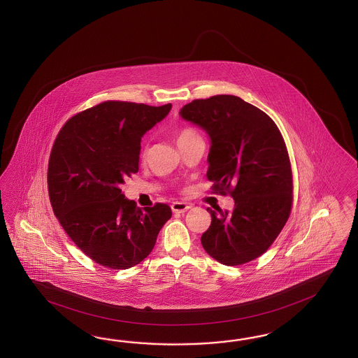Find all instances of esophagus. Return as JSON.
I'll return each mask as SVG.
<instances>
[{"instance_id":"esophagus-1","label":"esophagus","mask_w":358,"mask_h":358,"mask_svg":"<svg viewBox=\"0 0 358 358\" xmlns=\"http://www.w3.org/2000/svg\"><path fill=\"white\" fill-rule=\"evenodd\" d=\"M171 207H172V211L176 213V214H182V213L187 211L190 208V206L187 203H185V202H173Z\"/></svg>"}]
</instances>
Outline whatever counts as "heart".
Masks as SVG:
<instances>
[{
  "label": "heart",
  "instance_id": "b5f03b06",
  "mask_svg": "<svg viewBox=\"0 0 358 358\" xmlns=\"http://www.w3.org/2000/svg\"><path fill=\"white\" fill-rule=\"evenodd\" d=\"M195 135H196V132L193 129L182 127V129L177 131V134H176V141L180 143V141H185L187 138H192V136H195Z\"/></svg>",
  "mask_w": 358,
  "mask_h": 358
}]
</instances>
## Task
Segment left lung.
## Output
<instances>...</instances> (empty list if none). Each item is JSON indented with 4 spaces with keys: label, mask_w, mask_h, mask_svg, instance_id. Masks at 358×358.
Masks as SVG:
<instances>
[{
    "label": "left lung",
    "mask_w": 358,
    "mask_h": 358,
    "mask_svg": "<svg viewBox=\"0 0 358 358\" xmlns=\"http://www.w3.org/2000/svg\"><path fill=\"white\" fill-rule=\"evenodd\" d=\"M211 139L207 178L229 194L232 211L211 210L201 243L215 260L236 266L265 253L293 206V172L285 141L268 114L241 98L219 94L194 99L180 111Z\"/></svg>",
    "instance_id": "obj_1"
}]
</instances>
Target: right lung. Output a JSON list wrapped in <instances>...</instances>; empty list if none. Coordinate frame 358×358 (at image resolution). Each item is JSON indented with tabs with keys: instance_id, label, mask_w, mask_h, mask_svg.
Wrapping results in <instances>:
<instances>
[{
	"instance_id": "add662e5",
	"label": "right lung",
	"mask_w": 358,
	"mask_h": 358,
	"mask_svg": "<svg viewBox=\"0 0 358 358\" xmlns=\"http://www.w3.org/2000/svg\"><path fill=\"white\" fill-rule=\"evenodd\" d=\"M172 105L105 101L65 122L48 162L54 214L80 250L108 269H129L151 253L171 207L136 206L122 194L139 171L141 136Z\"/></svg>"
}]
</instances>
